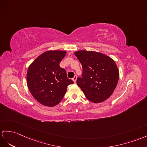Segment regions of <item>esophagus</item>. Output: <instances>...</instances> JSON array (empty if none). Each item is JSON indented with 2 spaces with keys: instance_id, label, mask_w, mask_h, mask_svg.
<instances>
[{
  "instance_id": "1",
  "label": "esophagus",
  "mask_w": 147,
  "mask_h": 147,
  "mask_svg": "<svg viewBox=\"0 0 147 147\" xmlns=\"http://www.w3.org/2000/svg\"><path fill=\"white\" fill-rule=\"evenodd\" d=\"M77 76H75L74 77L72 78V80H73V81L75 82V83H76V81H77Z\"/></svg>"
}]
</instances>
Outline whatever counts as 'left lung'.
<instances>
[{
	"label": "left lung",
	"instance_id": "8db88e82",
	"mask_svg": "<svg viewBox=\"0 0 147 147\" xmlns=\"http://www.w3.org/2000/svg\"><path fill=\"white\" fill-rule=\"evenodd\" d=\"M82 65V77L77 84L86 97L94 103H100L113 94L119 78L115 61L105 54L94 51L75 52Z\"/></svg>",
	"mask_w": 147,
	"mask_h": 147
}]
</instances>
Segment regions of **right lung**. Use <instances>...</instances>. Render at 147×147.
Masks as SVG:
<instances>
[{
  "label": "right lung",
  "mask_w": 147,
  "mask_h": 147,
  "mask_svg": "<svg viewBox=\"0 0 147 147\" xmlns=\"http://www.w3.org/2000/svg\"><path fill=\"white\" fill-rule=\"evenodd\" d=\"M66 52L52 51L43 53L27 70V84L32 96L41 104L53 107L62 101L68 85L74 82L67 77L59 63Z\"/></svg>",
  "instance_id": "add662e5"
}]
</instances>
